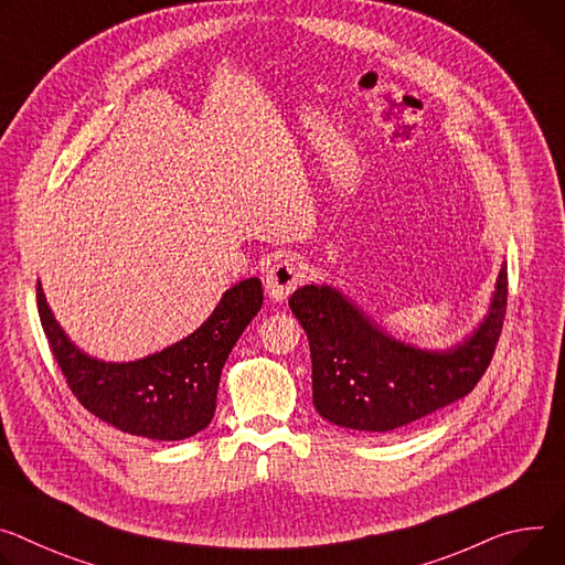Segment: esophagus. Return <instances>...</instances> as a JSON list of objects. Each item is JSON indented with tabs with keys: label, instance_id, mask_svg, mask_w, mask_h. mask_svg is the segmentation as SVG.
<instances>
[{
	"label": "esophagus",
	"instance_id": "34e87169",
	"mask_svg": "<svg viewBox=\"0 0 565 565\" xmlns=\"http://www.w3.org/2000/svg\"><path fill=\"white\" fill-rule=\"evenodd\" d=\"M303 266L295 256L277 262L266 275V290L275 301H284L301 281H303Z\"/></svg>",
	"mask_w": 565,
	"mask_h": 565
}]
</instances>
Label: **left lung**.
<instances>
[{
    "mask_svg": "<svg viewBox=\"0 0 565 565\" xmlns=\"http://www.w3.org/2000/svg\"><path fill=\"white\" fill-rule=\"evenodd\" d=\"M288 306L309 335L318 413L344 428L390 433L426 419L480 383L502 333L507 270H500L480 329L444 353L392 340L329 286H303Z\"/></svg>",
    "mask_w": 565,
    "mask_h": 565,
    "instance_id": "obj_1",
    "label": "left lung"
}]
</instances>
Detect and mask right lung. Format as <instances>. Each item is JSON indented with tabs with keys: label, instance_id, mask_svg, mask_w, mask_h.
I'll use <instances>...</instances> for the list:
<instances>
[{
	"label": "right lung",
	"instance_id": "obj_1",
	"mask_svg": "<svg viewBox=\"0 0 565 565\" xmlns=\"http://www.w3.org/2000/svg\"><path fill=\"white\" fill-rule=\"evenodd\" d=\"M38 313L51 353L78 403L121 433L178 441L214 419L221 370L264 303L262 281L232 286L212 318L178 344L135 363H100L78 351L51 316L38 284Z\"/></svg>",
	"mask_w": 565,
	"mask_h": 565
}]
</instances>
